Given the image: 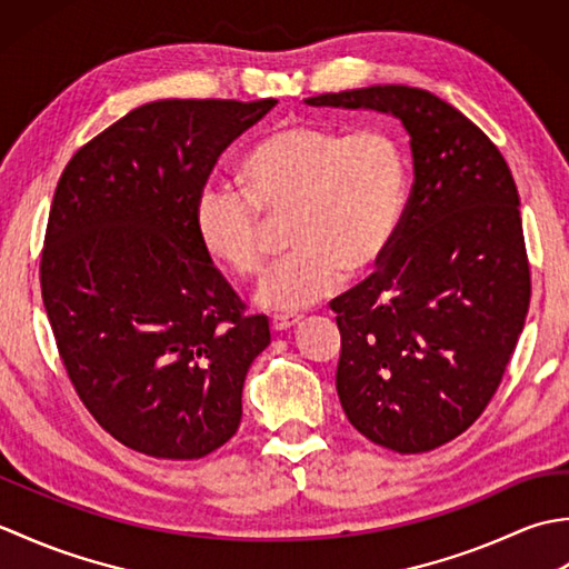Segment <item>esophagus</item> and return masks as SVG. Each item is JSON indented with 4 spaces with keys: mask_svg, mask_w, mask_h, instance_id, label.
<instances>
[{
    "mask_svg": "<svg viewBox=\"0 0 569 569\" xmlns=\"http://www.w3.org/2000/svg\"><path fill=\"white\" fill-rule=\"evenodd\" d=\"M296 325H300V320H298V318L276 316V318L271 320V330H273V332H288V330H293Z\"/></svg>",
    "mask_w": 569,
    "mask_h": 569,
    "instance_id": "34e87169",
    "label": "esophagus"
}]
</instances>
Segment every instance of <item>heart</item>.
<instances>
[{"label":"heart","instance_id":"b5f03b06","mask_svg":"<svg viewBox=\"0 0 569 569\" xmlns=\"http://www.w3.org/2000/svg\"><path fill=\"white\" fill-rule=\"evenodd\" d=\"M239 192L204 190L196 232L204 253L237 278L266 266L261 220L288 214L293 253L257 288V306L281 316L330 298L347 276L377 266L401 224L408 161L383 129L345 134L322 124H286L259 139L237 163Z\"/></svg>","mask_w":569,"mask_h":569}]
</instances>
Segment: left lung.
<instances>
[{"instance_id":"1","label":"left lung","mask_w":569,"mask_h":569,"mask_svg":"<svg viewBox=\"0 0 569 569\" xmlns=\"http://www.w3.org/2000/svg\"><path fill=\"white\" fill-rule=\"evenodd\" d=\"M306 104L391 114L410 137L413 190L391 247L332 300L337 396L371 442L435 450L481 416L523 332L530 271L513 176L485 131L428 90L373 84Z\"/></svg>"}]
</instances>
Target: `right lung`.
I'll return each mask as SVG.
<instances>
[{
  "label": "right lung",
  "mask_w": 569,
  "mask_h": 569,
  "mask_svg": "<svg viewBox=\"0 0 569 569\" xmlns=\"http://www.w3.org/2000/svg\"><path fill=\"white\" fill-rule=\"evenodd\" d=\"M276 100L141 104L58 180L41 293L80 401L131 450L198 459L239 428L247 371L271 342L196 232L212 166Z\"/></svg>",
  "instance_id": "obj_1"
}]
</instances>
